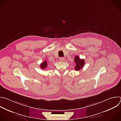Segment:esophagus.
<instances>
[{"mask_svg":"<svg viewBox=\"0 0 121 121\" xmlns=\"http://www.w3.org/2000/svg\"><path fill=\"white\" fill-rule=\"evenodd\" d=\"M59 61L61 62H64L65 61V59L64 58H63V57H61V58H60L59 59Z\"/></svg>","mask_w":121,"mask_h":121,"instance_id":"1","label":"esophagus"}]
</instances>
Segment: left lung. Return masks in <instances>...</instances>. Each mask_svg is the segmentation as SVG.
Returning <instances> with one entry per match:
<instances>
[{
	"label": "left lung",
	"instance_id": "1",
	"mask_svg": "<svg viewBox=\"0 0 121 121\" xmlns=\"http://www.w3.org/2000/svg\"><path fill=\"white\" fill-rule=\"evenodd\" d=\"M74 61L76 65L74 67V69L76 71H79L80 70L82 69L85 64L84 59H81L78 56H75L74 59Z\"/></svg>",
	"mask_w": 121,
	"mask_h": 121
}]
</instances>
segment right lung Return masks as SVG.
<instances>
[{
  "instance_id": "add662e5",
  "label": "right lung",
  "mask_w": 121,
  "mask_h": 121,
  "mask_svg": "<svg viewBox=\"0 0 121 121\" xmlns=\"http://www.w3.org/2000/svg\"><path fill=\"white\" fill-rule=\"evenodd\" d=\"M48 62L46 60H45V61L43 62L41 64V65H40V68H41V69H42L43 70L44 69H47V67L48 66Z\"/></svg>"
}]
</instances>
